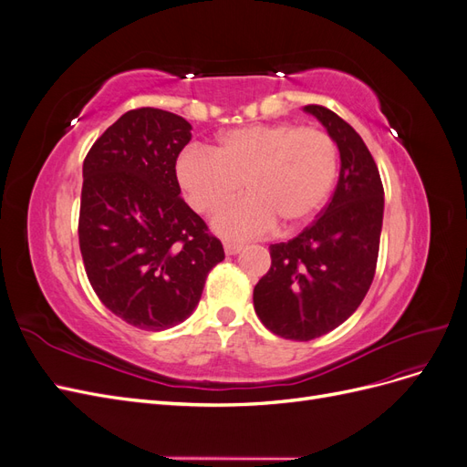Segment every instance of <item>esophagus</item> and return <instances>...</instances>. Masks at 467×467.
<instances>
[{
	"instance_id": "1",
	"label": "esophagus",
	"mask_w": 467,
	"mask_h": 467,
	"mask_svg": "<svg viewBox=\"0 0 467 467\" xmlns=\"http://www.w3.org/2000/svg\"><path fill=\"white\" fill-rule=\"evenodd\" d=\"M223 251H225V255H237V253L244 251V245H239V244H223Z\"/></svg>"
}]
</instances>
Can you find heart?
Here are the masks:
<instances>
[{
    "instance_id": "heart-1",
    "label": "heart",
    "mask_w": 467,
    "mask_h": 467,
    "mask_svg": "<svg viewBox=\"0 0 467 467\" xmlns=\"http://www.w3.org/2000/svg\"><path fill=\"white\" fill-rule=\"evenodd\" d=\"M175 175L199 214H214L245 185L249 194L214 220L223 237H259L276 223L292 232L327 202L338 175V146L319 126L251 124L223 132L212 150H182Z\"/></svg>"
}]
</instances>
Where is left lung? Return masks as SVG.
I'll list each match as a JSON object with an SVG mask.
<instances>
[{"label":"left lung","instance_id":"obj_1","mask_svg":"<svg viewBox=\"0 0 467 467\" xmlns=\"http://www.w3.org/2000/svg\"><path fill=\"white\" fill-rule=\"evenodd\" d=\"M304 110L335 138L341 173L321 214L271 245V268L253 290L265 327L290 341H312L357 312L374 280L384 220V185L364 140L327 107Z\"/></svg>","mask_w":467,"mask_h":467}]
</instances>
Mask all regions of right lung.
Wrapping results in <instances>:
<instances>
[{
	"mask_svg": "<svg viewBox=\"0 0 467 467\" xmlns=\"http://www.w3.org/2000/svg\"><path fill=\"white\" fill-rule=\"evenodd\" d=\"M191 130L173 112L132 109L83 161V266L103 306L144 331L185 321L223 261L220 239L181 199L175 161Z\"/></svg>",
	"mask_w": 467,
	"mask_h": 467,
	"instance_id": "obj_1",
	"label": "right lung"
}]
</instances>
